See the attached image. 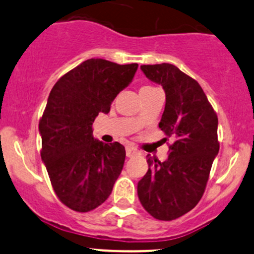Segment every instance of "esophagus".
<instances>
[{
  "label": "esophagus",
  "mask_w": 254,
  "mask_h": 254,
  "mask_svg": "<svg viewBox=\"0 0 254 254\" xmlns=\"http://www.w3.org/2000/svg\"><path fill=\"white\" fill-rule=\"evenodd\" d=\"M139 154V150L137 149L135 147H131V145H127V157H132V156H136Z\"/></svg>",
  "instance_id": "esophagus-1"
}]
</instances>
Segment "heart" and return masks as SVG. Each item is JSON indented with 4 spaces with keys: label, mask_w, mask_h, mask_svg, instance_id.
Returning <instances> with one entry per match:
<instances>
[{
    "label": "heart",
    "mask_w": 254,
    "mask_h": 254,
    "mask_svg": "<svg viewBox=\"0 0 254 254\" xmlns=\"http://www.w3.org/2000/svg\"><path fill=\"white\" fill-rule=\"evenodd\" d=\"M155 88L151 86H148V84H144V86H142L141 88H139V94H144V93H148V92H151V90H154ZM139 117H136V121L138 119Z\"/></svg>",
    "instance_id": "obj_1"
}]
</instances>
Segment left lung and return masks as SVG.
Listing matches in <instances>:
<instances>
[{"mask_svg": "<svg viewBox=\"0 0 254 254\" xmlns=\"http://www.w3.org/2000/svg\"><path fill=\"white\" fill-rule=\"evenodd\" d=\"M153 82L161 84L166 106L159 127L172 137L168 159L148 155V172L137 185L142 206L156 220L172 221L197 205L205 191L220 149L217 115L202 87L170 63L141 65Z\"/></svg>", "mask_w": 254, "mask_h": 254, "instance_id": "left-lung-1", "label": "left lung"}]
</instances>
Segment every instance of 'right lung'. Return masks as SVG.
Listing matches in <instances>:
<instances>
[{
	"mask_svg": "<svg viewBox=\"0 0 254 254\" xmlns=\"http://www.w3.org/2000/svg\"><path fill=\"white\" fill-rule=\"evenodd\" d=\"M137 63L90 58L52 87L39 121L40 155L55 193L64 205L87 212L109 198L123 170L125 148L93 137L95 118L132 81Z\"/></svg>",
	"mask_w": 254,
	"mask_h": 254,
	"instance_id": "right-lung-1",
	"label": "right lung"
}]
</instances>
